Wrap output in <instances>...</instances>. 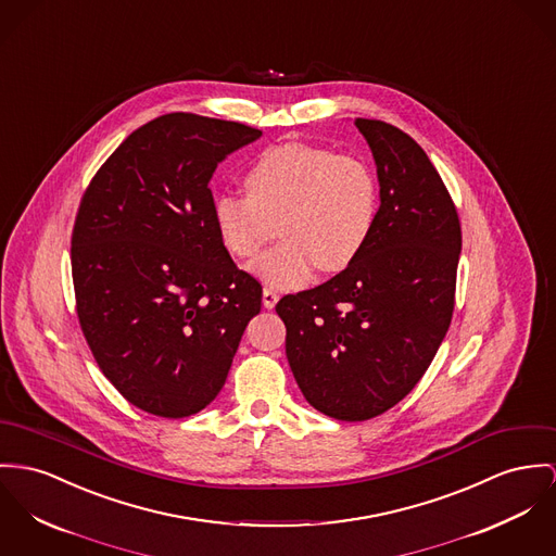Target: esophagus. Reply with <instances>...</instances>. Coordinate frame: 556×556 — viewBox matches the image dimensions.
<instances>
[{
	"label": "esophagus",
	"instance_id": "34e87169",
	"mask_svg": "<svg viewBox=\"0 0 556 556\" xmlns=\"http://www.w3.org/2000/svg\"><path fill=\"white\" fill-rule=\"evenodd\" d=\"M277 300H279V294L273 288H264L262 290V304H264V308H273L277 304Z\"/></svg>",
	"mask_w": 556,
	"mask_h": 556
}]
</instances>
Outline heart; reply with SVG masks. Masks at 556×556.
Here are the masks:
<instances>
[{
	"label": "heart",
	"instance_id": "obj_1",
	"mask_svg": "<svg viewBox=\"0 0 556 556\" xmlns=\"http://www.w3.org/2000/svg\"><path fill=\"white\" fill-rule=\"evenodd\" d=\"M248 194L214 201L222 245L237 257L256 256L281 222V245L252 262L266 286H304L315 266L344 270L366 248L379 210L372 169L357 156L311 143L268 148L245 173Z\"/></svg>",
	"mask_w": 556,
	"mask_h": 556
}]
</instances>
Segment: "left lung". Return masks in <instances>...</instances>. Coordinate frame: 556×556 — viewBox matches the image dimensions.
<instances>
[{
    "mask_svg": "<svg viewBox=\"0 0 556 556\" xmlns=\"http://www.w3.org/2000/svg\"><path fill=\"white\" fill-rule=\"evenodd\" d=\"M379 177L372 235L330 281L288 294L275 311L306 402L366 421L406 397L444 339L462 254V226L435 167L404 130L355 118Z\"/></svg>",
    "mask_w": 556,
    "mask_h": 556,
    "instance_id": "left-lung-1",
    "label": "left lung"
}]
</instances>
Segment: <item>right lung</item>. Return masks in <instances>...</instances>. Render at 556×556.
Wrapping results in <instances>:
<instances>
[{
  "instance_id": "right-lung-1",
  "label": "right lung",
  "mask_w": 556,
  "mask_h": 556,
  "mask_svg": "<svg viewBox=\"0 0 556 556\" xmlns=\"http://www.w3.org/2000/svg\"><path fill=\"white\" fill-rule=\"evenodd\" d=\"M262 130L165 114L116 148L92 177L72 235L86 342L128 402L181 419L212 404L262 306L214 224L215 167Z\"/></svg>"
}]
</instances>
